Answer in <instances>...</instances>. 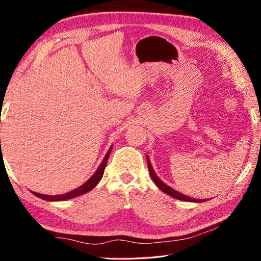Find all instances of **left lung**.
<instances>
[{
	"mask_svg": "<svg viewBox=\"0 0 261 261\" xmlns=\"http://www.w3.org/2000/svg\"><path fill=\"white\" fill-rule=\"evenodd\" d=\"M147 166H148V171L149 174H151V177L152 179L154 180V183L156 184V187L161 190L162 192H165L167 194H169V196H171L173 198H175V199H178V200H184V201H193V202H201L202 199H194V198H191V197H188L185 196V194H182L176 191V190L171 189L169 185H167L162 182V180L158 177L156 174L154 173L153 168H152V165H151V161H149V159L147 156ZM205 200V199H204Z\"/></svg>",
	"mask_w": 261,
	"mask_h": 261,
	"instance_id": "left-lung-1",
	"label": "left lung"
}]
</instances>
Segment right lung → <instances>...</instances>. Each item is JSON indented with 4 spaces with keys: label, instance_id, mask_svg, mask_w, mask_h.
I'll use <instances>...</instances> for the list:
<instances>
[{
    "label": "right lung",
    "instance_id": "add662e5",
    "mask_svg": "<svg viewBox=\"0 0 261 261\" xmlns=\"http://www.w3.org/2000/svg\"><path fill=\"white\" fill-rule=\"evenodd\" d=\"M110 151H112V147L109 148V151L106 154L105 159L101 162V165L99 166L98 169H96L95 173L93 174V176L87 180V182L84 183L81 187L72 190V191H70L68 193H64V194H59V196H47V194H41V193H37V192H32L34 196H37L39 198H41L43 200H49V201H62V200H67V199H71V198L74 197H78V196H82V194L86 193L88 191H91L92 189L96 187V184L100 182V179L102 178V175H103V171H105V168L106 165H107V161H108V158H109V154Z\"/></svg>",
    "mask_w": 261,
    "mask_h": 261
}]
</instances>
